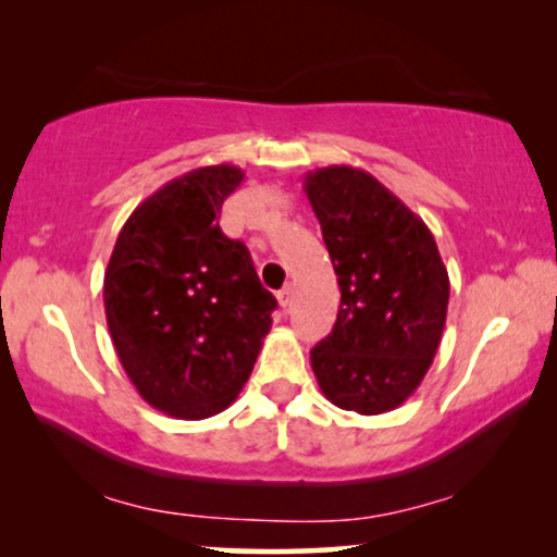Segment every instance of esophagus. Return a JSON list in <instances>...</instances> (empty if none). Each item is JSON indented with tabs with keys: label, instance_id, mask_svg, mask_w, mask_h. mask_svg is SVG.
Listing matches in <instances>:
<instances>
[{
	"label": "esophagus",
	"instance_id": "34e87169",
	"mask_svg": "<svg viewBox=\"0 0 557 557\" xmlns=\"http://www.w3.org/2000/svg\"><path fill=\"white\" fill-rule=\"evenodd\" d=\"M278 304L284 309L292 307V304H294V286L292 284H286L284 288H281V292H278Z\"/></svg>",
	"mask_w": 557,
	"mask_h": 557
}]
</instances>
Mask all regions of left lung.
<instances>
[{"instance_id":"1","label":"left lung","mask_w":557,"mask_h":557,"mask_svg":"<svg viewBox=\"0 0 557 557\" xmlns=\"http://www.w3.org/2000/svg\"><path fill=\"white\" fill-rule=\"evenodd\" d=\"M339 284L332 334L311 349L324 398L360 416L403 406L429 372L448 309V271L429 225L370 172L304 177Z\"/></svg>"}]
</instances>
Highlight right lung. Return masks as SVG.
<instances>
[{
    "label": "right lung",
    "instance_id": "1",
    "mask_svg": "<svg viewBox=\"0 0 557 557\" xmlns=\"http://www.w3.org/2000/svg\"><path fill=\"white\" fill-rule=\"evenodd\" d=\"M240 166H200L149 195L121 227L103 276L106 322L128 380L182 421L225 410L250 377L276 299L248 248L218 225Z\"/></svg>",
    "mask_w": 557,
    "mask_h": 557
}]
</instances>
